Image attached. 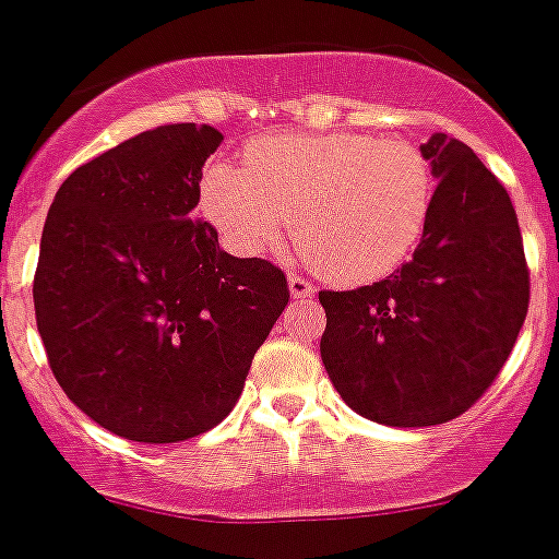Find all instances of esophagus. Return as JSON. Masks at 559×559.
Returning <instances> with one entry per match:
<instances>
[{
  "mask_svg": "<svg viewBox=\"0 0 559 559\" xmlns=\"http://www.w3.org/2000/svg\"><path fill=\"white\" fill-rule=\"evenodd\" d=\"M288 288H290V296H294V299H299V301H307V299H312V296H316V288H312L305 276H299V274L290 276Z\"/></svg>",
  "mask_w": 559,
  "mask_h": 559,
  "instance_id": "1",
  "label": "esophagus"
}]
</instances>
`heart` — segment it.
I'll list each match as a JSON object with an SVG mask.
<instances>
[{
	"label": "heart",
	"mask_w": 559,
	"mask_h": 559,
	"mask_svg": "<svg viewBox=\"0 0 559 559\" xmlns=\"http://www.w3.org/2000/svg\"><path fill=\"white\" fill-rule=\"evenodd\" d=\"M203 211L238 254L271 252L294 216L301 258L340 285L376 283L423 241L436 205L433 162L406 136L271 134L243 167L214 162Z\"/></svg>",
	"instance_id": "obj_1"
}]
</instances>
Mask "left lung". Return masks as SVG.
I'll use <instances>...</instances> for the list:
<instances>
[{"label":"left lung","mask_w":559,"mask_h":559,"mask_svg":"<svg viewBox=\"0 0 559 559\" xmlns=\"http://www.w3.org/2000/svg\"><path fill=\"white\" fill-rule=\"evenodd\" d=\"M436 205L414 258L356 290H321V359L356 414L425 428L464 414L493 384L530 307L513 203L469 145L433 134Z\"/></svg>","instance_id":"8db88e82"}]
</instances>
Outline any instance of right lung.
I'll return each instance as SVG.
<instances>
[{
  "mask_svg": "<svg viewBox=\"0 0 559 559\" xmlns=\"http://www.w3.org/2000/svg\"><path fill=\"white\" fill-rule=\"evenodd\" d=\"M219 145L211 126L142 131L73 169L46 216L32 299L51 373L131 442L219 425L290 299L283 269L222 252L194 216Z\"/></svg>",
  "mask_w": 559,
  "mask_h": 559,
  "instance_id": "right-lung-1",
  "label": "right lung"
}]
</instances>
